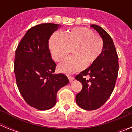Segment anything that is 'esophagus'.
<instances>
[{
    "label": "esophagus",
    "instance_id": "obj_1",
    "mask_svg": "<svg viewBox=\"0 0 132 132\" xmlns=\"http://www.w3.org/2000/svg\"><path fill=\"white\" fill-rule=\"evenodd\" d=\"M67 77H68V79H69V80L70 82H71V81H73V80L75 79V78L71 76V75H67Z\"/></svg>",
    "mask_w": 132,
    "mask_h": 132
}]
</instances>
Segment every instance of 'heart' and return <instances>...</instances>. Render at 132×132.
I'll return each mask as SVG.
<instances>
[{"label": "heart", "mask_w": 132, "mask_h": 132, "mask_svg": "<svg viewBox=\"0 0 132 132\" xmlns=\"http://www.w3.org/2000/svg\"><path fill=\"white\" fill-rule=\"evenodd\" d=\"M102 38L87 28H75L63 34L57 32L50 38L49 47L52 57L61 61L71 53L70 57L58 66L61 73L71 74L84 67H89L97 59L103 50Z\"/></svg>", "instance_id": "1"}]
</instances>
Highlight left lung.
I'll return each mask as SVG.
<instances>
[{
  "label": "left lung",
  "mask_w": 132,
  "mask_h": 132,
  "mask_svg": "<svg viewBox=\"0 0 132 132\" xmlns=\"http://www.w3.org/2000/svg\"><path fill=\"white\" fill-rule=\"evenodd\" d=\"M90 26L100 34L104 47L97 59L75 77L82 85L81 91L76 95V102L86 110L98 109L106 102L114 90L119 68L118 57L111 37L99 26ZM86 76L89 79H86Z\"/></svg>",
  "instance_id": "obj_1"
}]
</instances>
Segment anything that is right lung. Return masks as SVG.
<instances>
[{
  "label": "right lung",
  "instance_id": "obj_1",
  "mask_svg": "<svg viewBox=\"0 0 132 132\" xmlns=\"http://www.w3.org/2000/svg\"><path fill=\"white\" fill-rule=\"evenodd\" d=\"M60 24L45 23L32 27L21 39L15 52L14 71L21 95L30 106L46 110L55 105L57 93L69 83L62 73L55 74L49 39Z\"/></svg>",
  "mask_w": 132,
  "mask_h": 132
}]
</instances>
